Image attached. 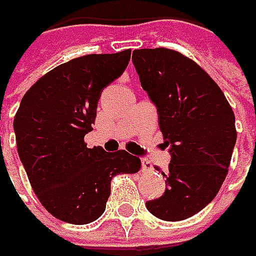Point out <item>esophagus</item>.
<instances>
[{"mask_svg":"<svg viewBox=\"0 0 256 256\" xmlns=\"http://www.w3.org/2000/svg\"><path fill=\"white\" fill-rule=\"evenodd\" d=\"M140 163H142V170H144V172H151V170H152V166H151V163H150L146 158H142Z\"/></svg>","mask_w":256,"mask_h":256,"instance_id":"obj_1","label":"esophagus"}]
</instances>
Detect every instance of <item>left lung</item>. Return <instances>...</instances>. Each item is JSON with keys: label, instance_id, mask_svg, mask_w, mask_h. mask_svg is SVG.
<instances>
[{"label": "left lung", "instance_id": "obj_1", "mask_svg": "<svg viewBox=\"0 0 256 256\" xmlns=\"http://www.w3.org/2000/svg\"><path fill=\"white\" fill-rule=\"evenodd\" d=\"M132 62L170 146L169 170L162 172L168 188L145 206L163 221H182L206 208L227 176L237 139L234 112L218 84L179 52L140 48Z\"/></svg>", "mask_w": 256, "mask_h": 256}]
</instances>
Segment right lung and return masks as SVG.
<instances>
[{
	"label": "right lung",
	"instance_id": "obj_1",
	"mask_svg": "<svg viewBox=\"0 0 256 256\" xmlns=\"http://www.w3.org/2000/svg\"><path fill=\"white\" fill-rule=\"evenodd\" d=\"M130 50L87 54L62 64L25 93L14 117L18 152L41 204L58 220L82 226L106 208L111 179L136 174L140 160L124 150L87 148L99 98L128 68Z\"/></svg>",
	"mask_w": 256,
	"mask_h": 256
}]
</instances>
